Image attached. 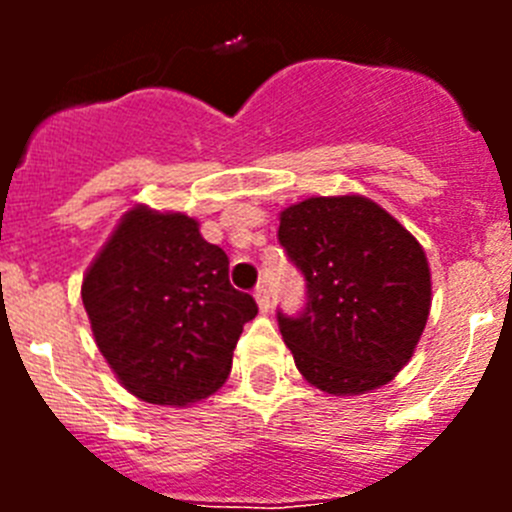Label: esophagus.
<instances>
[{
	"label": "esophagus",
	"instance_id": "esophagus-1",
	"mask_svg": "<svg viewBox=\"0 0 512 512\" xmlns=\"http://www.w3.org/2000/svg\"><path fill=\"white\" fill-rule=\"evenodd\" d=\"M253 297H256V302H259L261 312H269L271 295H269V289H266V284H259V287H256V292H253Z\"/></svg>",
	"mask_w": 512,
	"mask_h": 512
}]
</instances>
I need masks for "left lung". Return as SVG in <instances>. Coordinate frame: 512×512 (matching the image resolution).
<instances>
[{
    "label": "left lung",
    "instance_id": "left-lung-1",
    "mask_svg": "<svg viewBox=\"0 0 512 512\" xmlns=\"http://www.w3.org/2000/svg\"><path fill=\"white\" fill-rule=\"evenodd\" d=\"M277 235L305 277V307L277 312L302 377L328 395H364L390 382L431 312V269L420 243L359 194L287 207Z\"/></svg>",
    "mask_w": 512,
    "mask_h": 512
}]
</instances>
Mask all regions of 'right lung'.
<instances>
[{"mask_svg": "<svg viewBox=\"0 0 512 512\" xmlns=\"http://www.w3.org/2000/svg\"><path fill=\"white\" fill-rule=\"evenodd\" d=\"M81 300L120 384L153 405L223 387L256 300L230 284L228 256L182 212L138 205L89 266Z\"/></svg>", "mask_w": 512, "mask_h": 512, "instance_id": "add662e5", "label": "right lung"}]
</instances>
